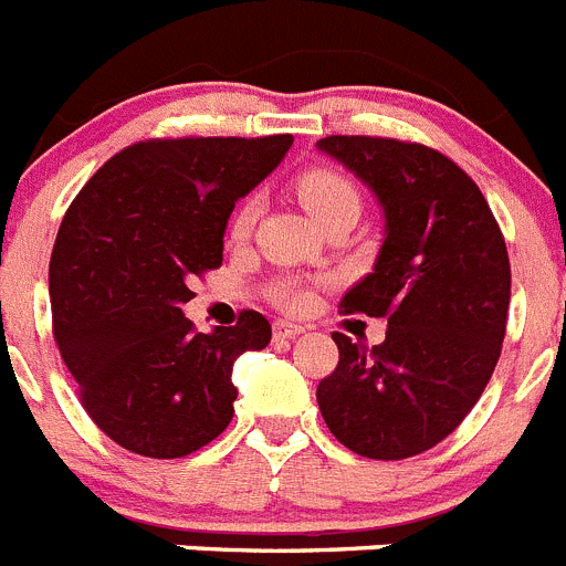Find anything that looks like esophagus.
Segmentation results:
<instances>
[{
	"label": "esophagus",
	"instance_id": "1",
	"mask_svg": "<svg viewBox=\"0 0 566 566\" xmlns=\"http://www.w3.org/2000/svg\"><path fill=\"white\" fill-rule=\"evenodd\" d=\"M303 325H294V323H286V319H277L274 323V339H294V336L303 334Z\"/></svg>",
	"mask_w": 566,
	"mask_h": 566
}]
</instances>
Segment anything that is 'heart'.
Listing matches in <instances>:
<instances>
[{
	"label": "heart",
	"mask_w": 566,
	"mask_h": 566,
	"mask_svg": "<svg viewBox=\"0 0 566 566\" xmlns=\"http://www.w3.org/2000/svg\"><path fill=\"white\" fill-rule=\"evenodd\" d=\"M294 193H297L300 205L311 212V219L325 221L328 216L342 210H354L359 212V193L356 188L350 185V179L339 174V170H331V168H311L305 174H300L294 179ZM258 212H261V205L258 199H243L241 205L235 207L230 219V235L235 241H243V238L252 232L258 221ZM277 303L289 311H303L305 305L311 303V292L303 286H283L277 289Z\"/></svg>",
	"instance_id": "1"
}]
</instances>
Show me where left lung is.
Wrapping results in <instances>:
<instances>
[{
    "mask_svg": "<svg viewBox=\"0 0 566 566\" xmlns=\"http://www.w3.org/2000/svg\"><path fill=\"white\" fill-rule=\"evenodd\" d=\"M317 148L385 210L376 266L342 311L387 317L381 345L334 334L339 365L319 381V412L361 458H412L463 423L494 373L511 303L505 238L474 179L434 148L345 134Z\"/></svg>",
    "mask_w": 566,
    "mask_h": 566,
    "instance_id": "obj_1",
    "label": "left lung"
}]
</instances>
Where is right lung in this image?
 Segmentation results:
<instances>
[{"instance_id":"1","label":"right lung","mask_w":566,"mask_h":566,"mask_svg":"<svg viewBox=\"0 0 566 566\" xmlns=\"http://www.w3.org/2000/svg\"><path fill=\"white\" fill-rule=\"evenodd\" d=\"M272 137L145 139L114 154L81 188L50 258L53 334L83 409L117 446L174 460L232 421V365L272 325L241 311L199 334L181 305L224 258L238 199L292 148Z\"/></svg>"}]
</instances>
